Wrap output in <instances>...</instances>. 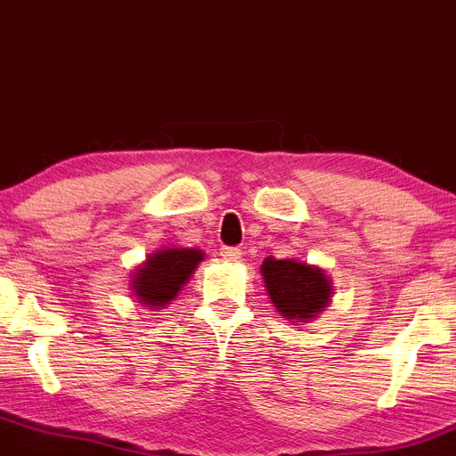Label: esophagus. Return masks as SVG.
I'll list each match as a JSON object with an SVG mask.
<instances>
[{
  "label": "esophagus",
  "instance_id": "esophagus-1",
  "mask_svg": "<svg viewBox=\"0 0 456 456\" xmlns=\"http://www.w3.org/2000/svg\"><path fill=\"white\" fill-rule=\"evenodd\" d=\"M221 257L227 259V261H238L240 257H242V250L235 248V246H223Z\"/></svg>",
  "mask_w": 456,
  "mask_h": 456
}]
</instances>
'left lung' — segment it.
<instances>
[{"label": "left lung", "mask_w": 456, "mask_h": 456, "mask_svg": "<svg viewBox=\"0 0 456 456\" xmlns=\"http://www.w3.org/2000/svg\"><path fill=\"white\" fill-rule=\"evenodd\" d=\"M270 300L287 319L305 322L317 317L330 300V281L323 270L296 259L268 257L261 265Z\"/></svg>", "instance_id": "8db88e82"}]
</instances>
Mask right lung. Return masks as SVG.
Listing matches in <instances>:
<instances>
[{
    "label": "right lung",
    "mask_w": 456,
    "mask_h": 456,
    "mask_svg": "<svg viewBox=\"0 0 456 456\" xmlns=\"http://www.w3.org/2000/svg\"><path fill=\"white\" fill-rule=\"evenodd\" d=\"M203 253L197 248H167L145 261L133 279L134 296L151 306L169 305L180 287L191 279Z\"/></svg>",
    "instance_id": "1"
}]
</instances>
